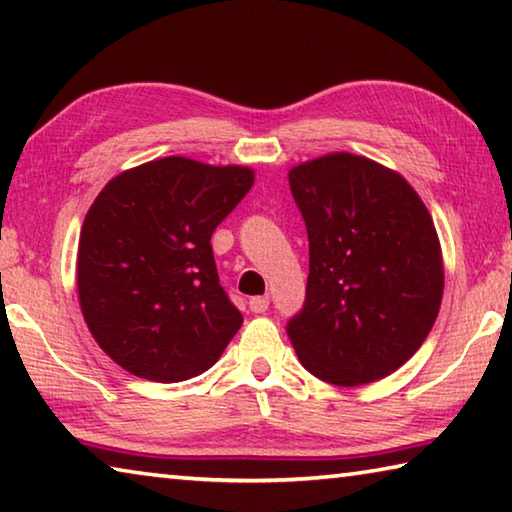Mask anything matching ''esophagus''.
Here are the masks:
<instances>
[{
	"label": "esophagus",
	"instance_id": "esophagus-1",
	"mask_svg": "<svg viewBox=\"0 0 512 512\" xmlns=\"http://www.w3.org/2000/svg\"><path fill=\"white\" fill-rule=\"evenodd\" d=\"M248 307H250V311H253V314H264V311L268 309V298H266V296H255V298H250Z\"/></svg>",
	"mask_w": 512,
	"mask_h": 512
}]
</instances>
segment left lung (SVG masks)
<instances>
[{"instance_id":"left-lung-1","label":"left lung","mask_w":512,"mask_h":512,"mask_svg":"<svg viewBox=\"0 0 512 512\" xmlns=\"http://www.w3.org/2000/svg\"><path fill=\"white\" fill-rule=\"evenodd\" d=\"M309 237L305 307L287 325L298 359L336 386L384 379L427 339L443 302L436 225L400 173L354 153L289 171Z\"/></svg>"}]
</instances>
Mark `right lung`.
I'll return each mask as SVG.
<instances>
[{"mask_svg":"<svg viewBox=\"0 0 512 512\" xmlns=\"http://www.w3.org/2000/svg\"><path fill=\"white\" fill-rule=\"evenodd\" d=\"M255 183L239 164L183 155L121 171L85 214L76 287L99 348L135 377L210 370L244 316L219 284L212 232Z\"/></svg>","mask_w":512,"mask_h":512,"instance_id":"1","label":"right lung"}]
</instances>
